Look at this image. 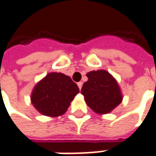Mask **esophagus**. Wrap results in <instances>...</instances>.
<instances>
[{
	"instance_id": "34e87169",
	"label": "esophagus",
	"mask_w": 156,
	"mask_h": 156,
	"mask_svg": "<svg viewBox=\"0 0 156 156\" xmlns=\"http://www.w3.org/2000/svg\"><path fill=\"white\" fill-rule=\"evenodd\" d=\"M82 86H83V83H82V82H78V88L80 89V90H81V88H82Z\"/></svg>"
}]
</instances>
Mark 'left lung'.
I'll use <instances>...</instances> for the list:
<instances>
[{"mask_svg":"<svg viewBox=\"0 0 156 156\" xmlns=\"http://www.w3.org/2000/svg\"><path fill=\"white\" fill-rule=\"evenodd\" d=\"M81 94L88 107L95 113L108 114L123 101V94L116 79L107 70H92L87 74Z\"/></svg>","mask_w":156,"mask_h":156,"instance_id":"obj_1","label":"left lung"}]
</instances>
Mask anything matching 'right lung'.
Returning <instances> with one entry per match:
<instances>
[{
    "instance_id": "obj_1",
    "label": "right lung",
    "mask_w": 156,
    "mask_h": 156,
    "mask_svg": "<svg viewBox=\"0 0 156 156\" xmlns=\"http://www.w3.org/2000/svg\"><path fill=\"white\" fill-rule=\"evenodd\" d=\"M79 92L69 76L50 72L33 87L31 102L41 114L55 117L63 115Z\"/></svg>"
}]
</instances>
